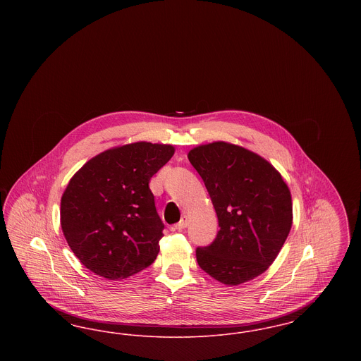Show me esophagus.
I'll use <instances>...</instances> for the list:
<instances>
[{"mask_svg": "<svg viewBox=\"0 0 361 361\" xmlns=\"http://www.w3.org/2000/svg\"><path fill=\"white\" fill-rule=\"evenodd\" d=\"M187 226H188V218H187V216H183L178 224H176V226H173V228H174V230H184Z\"/></svg>", "mask_w": 361, "mask_h": 361, "instance_id": "obj_1", "label": "esophagus"}]
</instances>
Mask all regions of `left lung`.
Returning <instances> with one entry per match:
<instances>
[{
    "label": "left lung",
    "mask_w": 361,
    "mask_h": 361,
    "mask_svg": "<svg viewBox=\"0 0 361 361\" xmlns=\"http://www.w3.org/2000/svg\"><path fill=\"white\" fill-rule=\"evenodd\" d=\"M188 158L221 227L208 246L196 249L199 267L227 286L264 274L292 226L291 193L280 173L262 157L226 142L197 146Z\"/></svg>",
    "instance_id": "1"
}]
</instances>
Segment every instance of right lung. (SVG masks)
Listing matches in <instances>:
<instances>
[{
  "instance_id": "add662e5",
  "label": "right lung",
  "mask_w": 361,
  "mask_h": 361,
  "mask_svg": "<svg viewBox=\"0 0 361 361\" xmlns=\"http://www.w3.org/2000/svg\"><path fill=\"white\" fill-rule=\"evenodd\" d=\"M173 154L171 145L137 142L96 155L73 176L61 226L87 269L118 280L154 262L165 226L149 183Z\"/></svg>"
}]
</instances>
